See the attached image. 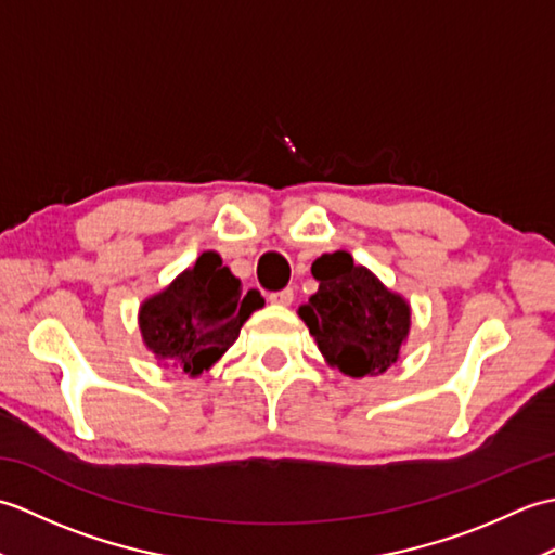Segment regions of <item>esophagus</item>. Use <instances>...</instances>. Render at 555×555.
<instances>
[{
	"mask_svg": "<svg viewBox=\"0 0 555 555\" xmlns=\"http://www.w3.org/2000/svg\"><path fill=\"white\" fill-rule=\"evenodd\" d=\"M269 302L274 305H291L293 302V288H284V291H276V293H269Z\"/></svg>",
	"mask_w": 555,
	"mask_h": 555,
	"instance_id": "esophagus-1",
	"label": "esophagus"
}]
</instances>
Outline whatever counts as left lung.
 Segmentation results:
<instances>
[{
	"label": "left lung",
	"instance_id": "1",
	"mask_svg": "<svg viewBox=\"0 0 555 555\" xmlns=\"http://www.w3.org/2000/svg\"><path fill=\"white\" fill-rule=\"evenodd\" d=\"M320 281L298 314L332 367L348 376H374L398 360L410 332V305L388 291L350 253L322 255L312 262Z\"/></svg>",
	"mask_w": 555,
	"mask_h": 555
}]
</instances>
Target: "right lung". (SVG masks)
Here are the masks:
<instances>
[{
	"instance_id": "add662e5",
	"label": "right lung",
	"mask_w": 555,
	"mask_h": 555,
	"mask_svg": "<svg viewBox=\"0 0 555 555\" xmlns=\"http://www.w3.org/2000/svg\"><path fill=\"white\" fill-rule=\"evenodd\" d=\"M262 302L257 291L243 293L221 257L207 250L140 305L138 324L152 356L197 376L235 344L241 326Z\"/></svg>"
}]
</instances>
